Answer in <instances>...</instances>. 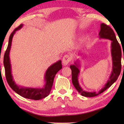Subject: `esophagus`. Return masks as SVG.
Segmentation results:
<instances>
[{
  "instance_id": "obj_1",
  "label": "esophagus",
  "mask_w": 124,
  "mask_h": 124,
  "mask_svg": "<svg viewBox=\"0 0 124 124\" xmlns=\"http://www.w3.org/2000/svg\"><path fill=\"white\" fill-rule=\"evenodd\" d=\"M71 60H72V57H71L70 54H65L63 57L62 63L64 65H67L71 61Z\"/></svg>"
}]
</instances>
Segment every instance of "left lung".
<instances>
[{
	"instance_id": "obj_1",
	"label": "left lung",
	"mask_w": 124,
	"mask_h": 124,
	"mask_svg": "<svg viewBox=\"0 0 124 124\" xmlns=\"http://www.w3.org/2000/svg\"><path fill=\"white\" fill-rule=\"evenodd\" d=\"M100 38L105 39H108L112 40V54L113 57V71L111 74L109 79L107 81V83L104 85V87L100 91L96 92H89L83 90L79 86L78 77L79 73V70L77 65H72L70 66L72 70V83L75 89L77 90L81 95L85 97H92L100 95L105 90H106L116 80L117 78L120 74L121 70V50L120 44L116 38L114 31L111 27L106 24L102 23L101 24V31L99 33ZM76 64V63H75Z\"/></svg>"
}]
</instances>
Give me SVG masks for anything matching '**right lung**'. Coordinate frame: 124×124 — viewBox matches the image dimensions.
I'll use <instances>...</instances> for the list:
<instances>
[{
    "label": "right lung",
    "instance_id": "right-lung-1",
    "mask_svg": "<svg viewBox=\"0 0 124 124\" xmlns=\"http://www.w3.org/2000/svg\"><path fill=\"white\" fill-rule=\"evenodd\" d=\"M23 26V24H20L18 27L14 29V31L10 34L9 40L8 47L6 50L4 56V65L5 68V73L7 82L10 87L22 97L28 98V99L39 100L46 97L49 95L51 88L53 85L54 78L58 71L62 69L61 61H59L50 66L47 69L45 73L46 84L43 89H30V88H23L18 87L15 84L12 78L11 70L9 52L11 48L12 39L13 35L16 31L20 29Z\"/></svg>",
    "mask_w": 124,
    "mask_h": 124
}]
</instances>
